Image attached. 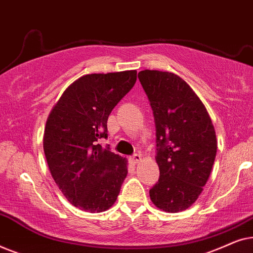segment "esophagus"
<instances>
[{
  "label": "esophagus",
  "mask_w": 253,
  "mask_h": 253,
  "mask_svg": "<svg viewBox=\"0 0 253 253\" xmlns=\"http://www.w3.org/2000/svg\"><path fill=\"white\" fill-rule=\"evenodd\" d=\"M130 161L132 162L133 165H137L138 162L141 161V155H140V154H134V155H132V157L130 158Z\"/></svg>",
  "instance_id": "esophagus-1"
}]
</instances>
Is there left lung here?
<instances>
[{
	"mask_svg": "<svg viewBox=\"0 0 253 253\" xmlns=\"http://www.w3.org/2000/svg\"><path fill=\"white\" fill-rule=\"evenodd\" d=\"M138 78L157 127L160 178L150 190L151 200L165 212H181L198 199L210 177L217 148L215 130L202 100L177 75L143 70Z\"/></svg>",
	"mask_w": 253,
	"mask_h": 253,
	"instance_id": "1",
	"label": "left lung"
}]
</instances>
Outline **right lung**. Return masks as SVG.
I'll return each mask as SVG.
<instances>
[{
	"mask_svg": "<svg viewBox=\"0 0 253 253\" xmlns=\"http://www.w3.org/2000/svg\"><path fill=\"white\" fill-rule=\"evenodd\" d=\"M136 81V70L83 76L47 119L43 152L51 177L68 202L85 212L109 210L126 177V159L96 141L107 138L109 114Z\"/></svg>",
	"mask_w": 253,
	"mask_h": 253,
	"instance_id": "right-lung-1",
	"label": "right lung"
}]
</instances>
